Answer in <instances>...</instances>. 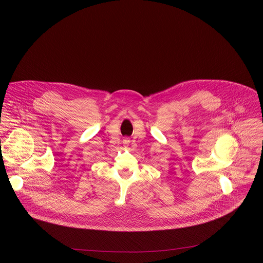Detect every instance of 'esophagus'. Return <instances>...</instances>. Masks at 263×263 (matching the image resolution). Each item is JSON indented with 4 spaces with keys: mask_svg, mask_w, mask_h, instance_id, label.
<instances>
[{
    "mask_svg": "<svg viewBox=\"0 0 263 263\" xmlns=\"http://www.w3.org/2000/svg\"><path fill=\"white\" fill-rule=\"evenodd\" d=\"M129 142H130V140H129L128 138H126V139L123 140V143H124V144H129Z\"/></svg>",
    "mask_w": 263,
    "mask_h": 263,
    "instance_id": "obj_1",
    "label": "esophagus"
}]
</instances>
